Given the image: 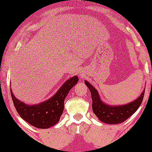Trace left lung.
Masks as SVG:
<instances>
[{"mask_svg":"<svg viewBox=\"0 0 152 152\" xmlns=\"http://www.w3.org/2000/svg\"><path fill=\"white\" fill-rule=\"evenodd\" d=\"M85 83L91 93L93 113L101 121L109 124L122 123L134 114L141 104L145 93V90H143L137 99L127 104L109 105L102 102L99 93L93 85L87 81H85Z\"/></svg>","mask_w":152,"mask_h":152,"instance_id":"left-lung-1","label":"left lung"}]
</instances>
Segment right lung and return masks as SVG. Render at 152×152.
Returning a JSON list of instances; mask_svg holds the SVG:
<instances>
[{
	"mask_svg": "<svg viewBox=\"0 0 152 152\" xmlns=\"http://www.w3.org/2000/svg\"><path fill=\"white\" fill-rule=\"evenodd\" d=\"M78 81L77 76L70 78L51 98L37 104L28 105L18 100L10 89L11 96L17 112L23 120L37 128L48 129L59 122L63 113L65 99Z\"/></svg>",
	"mask_w": 152,
	"mask_h": 152,
	"instance_id": "1",
	"label": "right lung"
}]
</instances>
